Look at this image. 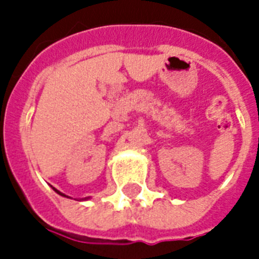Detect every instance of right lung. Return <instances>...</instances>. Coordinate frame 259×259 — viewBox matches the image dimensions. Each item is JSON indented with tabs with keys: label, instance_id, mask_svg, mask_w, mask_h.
Listing matches in <instances>:
<instances>
[{
	"label": "right lung",
	"instance_id": "right-lung-1",
	"mask_svg": "<svg viewBox=\"0 0 259 259\" xmlns=\"http://www.w3.org/2000/svg\"><path fill=\"white\" fill-rule=\"evenodd\" d=\"M54 189H55V188H54ZM55 192H58V193H59V195H62V196H66V195H63V193H62V192H59L58 189H55Z\"/></svg>",
	"mask_w": 259,
	"mask_h": 259
}]
</instances>
